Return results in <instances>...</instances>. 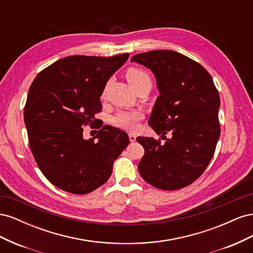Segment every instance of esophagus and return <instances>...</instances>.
<instances>
[{
	"instance_id": "esophagus-1",
	"label": "esophagus",
	"mask_w": 253,
	"mask_h": 253,
	"mask_svg": "<svg viewBox=\"0 0 253 253\" xmlns=\"http://www.w3.org/2000/svg\"><path fill=\"white\" fill-rule=\"evenodd\" d=\"M128 138H129V141H131V142L136 141V136L134 134H128Z\"/></svg>"
}]
</instances>
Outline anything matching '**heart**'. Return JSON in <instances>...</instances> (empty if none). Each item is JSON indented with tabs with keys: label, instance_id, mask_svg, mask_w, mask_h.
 Here are the masks:
<instances>
[{
	"label": "heart",
	"instance_id": "heart-1",
	"mask_svg": "<svg viewBox=\"0 0 253 253\" xmlns=\"http://www.w3.org/2000/svg\"><path fill=\"white\" fill-rule=\"evenodd\" d=\"M126 76L133 87L144 80L151 81L147 72L136 67L127 70ZM141 118L142 114L139 111H120L113 117V124L120 128L126 129V131H134L138 126V122Z\"/></svg>",
	"mask_w": 253,
	"mask_h": 253
}]
</instances>
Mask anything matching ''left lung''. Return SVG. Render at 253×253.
Instances as JSON below:
<instances>
[{"label": "left lung", "mask_w": 253, "mask_h": 253, "mask_svg": "<svg viewBox=\"0 0 253 253\" xmlns=\"http://www.w3.org/2000/svg\"><path fill=\"white\" fill-rule=\"evenodd\" d=\"M154 74L159 96L149 125L170 139L137 137L144 149L138 164L141 177L162 190H178L192 183L208 167L220 134L219 95L210 74L181 53L151 50L132 57Z\"/></svg>", "instance_id": "8db88e82"}]
</instances>
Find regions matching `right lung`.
<instances>
[{
	"instance_id": "obj_1",
	"label": "right lung",
	"mask_w": 253,
	"mask_h": 253,
	"mask_svg": "<svg viewBox=\"0 0 253 253\" xmlns=\"http://www.w3.org/2000/svg\"><path fill=\"white\" fill-rule=\"evenodd\" d=\"M128 56L65 57L30 85L24 109L29 147L41 172L59 189L86 194L102 186L127 147V134L117 127L101 122L98 134L85 139L82 126L97 122L106 82Z\"/></svg>"
}]
</instances>
